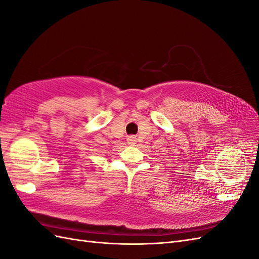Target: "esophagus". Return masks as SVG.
<instances>
[{
  "instance_id": "1",
  "label": "esophagus",
  "mask_w": 259,
  "mask_h": 259,
  "mask_svg": "<svg viewBox=\"0 0 259 259\" xmlns=\"http://www.w3.org/2000/svg\"><path fill=\"white\" fill-rule=\"evenodd\" d=\"M127 143L130 144V145H134L135 143H136V137L135 136H128L127 137Z\"/></svg>"
}]
</instances>
